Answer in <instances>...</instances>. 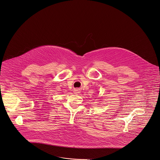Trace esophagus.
Instances as JSON below:
<instances>
[{
    "mask_svg": "<svg viewBox=\"0 0 160 160\" xmlns=\"http://www.w3.org/2000/svg\"><path fill=\"white\" fill-rule=\"evenodd\" d=\"M75 93H79V92H78V90H76V91H75Z\"/></svg>",
    "mask_w": 160,
    "mask_h": 160,
    "instance_id": "obj_1",
    "label": "esophagus"
}]
</instances>
